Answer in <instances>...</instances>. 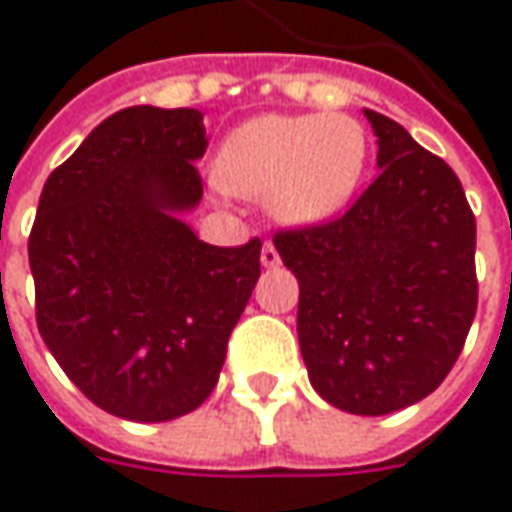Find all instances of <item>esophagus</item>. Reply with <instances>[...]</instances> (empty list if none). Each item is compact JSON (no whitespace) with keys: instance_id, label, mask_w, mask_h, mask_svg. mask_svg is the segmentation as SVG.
I'll list each match as a JSON object with an SVG mask.
<instances>
[{"instance_id":"esophagus-1","label":"esophagus","mask_w":512,"mask_h":512,"mask_svg":"<svg viewBox=\"0 0 512 512\" xmlns=\"http://www.w3.org/2000/svg\"><path fill=\"white\" fill-rule=\"evenodd\" d=\"M279 262H282V259H279V250H276V245H273V242H265V245H262V265L276 267Z\"/></svg>"}]
</instances>
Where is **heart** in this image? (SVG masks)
I'll return each instance as SVG.
<instances>
[{"label":"heart","mask_w":512,"mask_h":512,"mask_svg":"<svg viewBox=\"0 0 512 512\" xmlns=\"http://www.w3.org/2000/svg\"><path fill=\"white\" fill-rule=\"evenodd\" d=\"M364 156V130L350 116L270 113L227 136L216 156V179L236 196L265 199L285 225H313L353 196Z\"/></svg>","instance_id":"1"}]
</instances>
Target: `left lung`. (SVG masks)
<instances>
[{
	"label": "left lung",
	"instance_id": "1",
	"mask_svg": "<svg viewBox=\"0 0 512 512\" xmlns=\"http://www.w3.org/2000/svg\"><path fill=\"white\" fill-rule=\"evenodd\" d=\"M379 176L347 213L279 230L299 279V347L316 393L356 416L430 396L462 353L476 282V216L453 168L407 130L364 110Z\"/></svg>",
	"mask_w": 512,
	"mask_h": 512
}]
</instances>
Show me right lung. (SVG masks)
Wrapping results in <instances>:
<instances>
[{"instance_id":"1","label":"right lung","mask_w":512,"mask_h":512,"mask_svg":"<svg viewBox=\"0 0 512 512\" xmlns=\"http://www.w3.org/2000/svg\"><path fill=\"white\" fill-rule=\"evenodd\" d=\"M202 113L108 116L48 176L28 239L36 325L90 402L170 422L210 396L259 282L262 242H202L179 219L202 199Z\"/></svg>"}]
</instances>
